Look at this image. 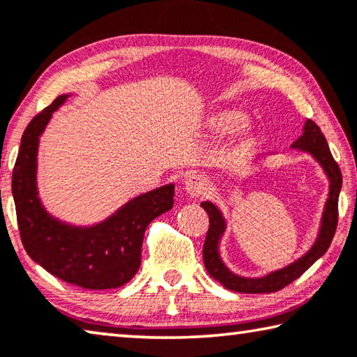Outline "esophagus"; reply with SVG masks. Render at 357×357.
<instances>
[{
  "mask_svg": "<svg viewBox=\"0 0 357 357\" xmlns=\"http://www.w3.org/2000/svg\"><path fill=\"white\" fill-rule=\"evenodd\" d=\"M184 189L190 197H203L209 190V181L203 173H190L184 181Z\"/></svg>",
  "mask_w": 357,
  "mask_h": 357,
  "instance_id": "esophagus-1",
  "label": "esophagus"
}]
</instances>
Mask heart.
<instances>
[{"label":"heart","instance_id":"b5f03b06","mask_svg":"<svg viewBox=\"0 0 357 357\" xmlns=\"http://www.w3.org/2000/svg\"><path fill=\"white\" fill-rule=\"evenodd\" d=\"M241 112L235 111V109H224L219 111L216 114H213V117L209 119V128L216 133H224L229 132L234 127L238 126L241 122ZM243 128H246L248 126H241Z\"/></svg>","mask_w":357,"mask_h":357}]
</instances>
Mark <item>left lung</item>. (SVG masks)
I'll return each mask as SVG.
<instances>
[{"label":"left lung","mask_w":357,"mask_h":357,"mask_svg":"<svg viewBox=\"0 0 357 357\" xmlns=\"http://www.w3.org/2000/svg\"><path fill=\"white\" fill-rule=\"evenodd\" d=\"M292 148L310 152L321 163V167L324 168L331 181L329 199L326 202V209L324 214H322L318 240H316L314 246L302 259L291 264L289 267L270 273L268 276H264V278H241V276H236L229 271V268L225 267L219 257L218 243L225 227L224 219L213 203L203 202L202 206L208 213L209 218V229L205 245H203V262H205V268L209 276L219 281L225 289L241 294H267L281 291L282 287L291 284L292 281H296L298 276L303 275L316 260L324 256L326 251L329 250L338 224V195H340L342 189V172L338 168V163L333 160L329 144H327L321 128L313 121H310V119L305 122L303 135L292 144Z\"/></svg>","instance_id":"1"}]
</instances>
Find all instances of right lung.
I'll return each instance as SVG.
<instances>
[{"instance_id": "right-lung-1", "label": "right lung", "mask_w": 357, "mask_h": 357, "mask_svg": "<svg viewBox=\"0 0 357 357\" xmlns=\"http://www.w3.org/2000/svg\"><path fill=\"white\" fill-rule=\"evenodd\" d=\"M66 95L28 123L13 172L17 225L25 251L50 275L82 289H114L133 278L141 264L144 230L173 208L174 185L168 184L139 195L100 225L76 229L44 211L36 195V149L39 135Z\"/></svg>"}]
</instances>
